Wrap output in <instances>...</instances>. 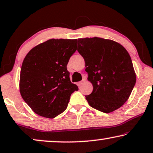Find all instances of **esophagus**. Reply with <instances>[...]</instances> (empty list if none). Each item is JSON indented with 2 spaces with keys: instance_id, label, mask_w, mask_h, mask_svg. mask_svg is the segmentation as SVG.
<instances>
[{
  "instance_id": "obj_1",
  "label": "esophagus",
  "mask_w": 153,
  "mask_h": 153,
  "mask_svg": "<svg viewBox=\"0 0 153 153\" xmlns=\"http://www.w3.org/2000/svg\"><path fill=\"white\" fill-rule=\"evenodd\" d=\"M85 82V79H83V80H82L81 81L79 82V84H80V85H83Z\"/></svg>"
}]
</instances>
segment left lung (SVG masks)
<instances>
[{"label":"left lung","instance_id":"obj_1","mask_svg":"<svg viewBox=\"0 0 153 153\" xmlns=\"http://www.w3.org/2000/svg\"><path fill=\"white\" fill-rule=\"evenodd\" d=\"M77 50L85 61L91 94L85 96L89 105L109 113L128 100L136 83L131 58L117 42L100 37L78 39Z\"/></svg>","mask_w":153,"mask_h":153}]
</instances>
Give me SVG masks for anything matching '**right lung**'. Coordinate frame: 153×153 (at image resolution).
I'll list each match as a JSON object with an SVG mask.
<instances>
[{
	"instance_id": "obj_1",
	"label": "right lung",
	"mask_w": 153,
	"mask_h": 153,
	"mask_svg": "<svg viewBox=\"0 0 153 153\" xmlns=\"http://www.w3.org/2000/svg\"><path fill=\"white\" fill-rule=\"evenodd\" d=\"M77 39H51L33 48L23 61L19 90L39 116L53 119L62 113L78 86L70 79L67 65Z\"/></svg>"
}]
</instances>
